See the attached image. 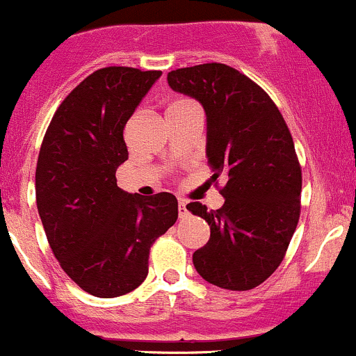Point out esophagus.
<instances>
[{"label":"esophagus","instance_id":"esophagus-1","mask_svg":"<svg viewBox=\"0 0 356 356\" xmlns=\"http://www.w3.org/2000/svg\"><path fill=\"white\" fill-rule=\"evenodd\" d=\"M178 214L179 218H185L186 214H188V211H186V202L183 199L178 200Z\"/></svg>","mask_w":356,"mask_h":356}]
</instances>
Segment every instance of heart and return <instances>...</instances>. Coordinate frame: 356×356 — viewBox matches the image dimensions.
<instances>
[{
    "instance_id": "heart-1",
    "label": "heart",
    "mask_w": 356,
    "mask_h": 356,
    "mask_svg": "<svg viewBox=\"0 0 356 356\" xmlns=\"http://www.w3.org/2000/svg\"><path fill=\"white\" fill-rule=\"evenodd\" d=\"M178 104H181V102H178Z\"/></svg>"
}]
</instances>
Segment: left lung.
Listing matches in <instances>:
<instances>
[{"label": "left lung", "instance_id": "obj_1", "mask_svg": "<svg viewBox=\"0 0 356 356\" xmlns=\"http://www.w3.org/2000/svg\"><path fill=\"white\" fill-rule=\"evenodd\" d=\"M168 84L202 105L207 163L214 179H227L220 209L186 206L211 228L193 266L221 289H254L282 263L301 211V168L289 128L272 98L225 63L171 70Z\"/></svg>", "mask_w": 356, "mask_h": 356}]
</instances>
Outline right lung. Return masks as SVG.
<instances>
[{"mask_svg":"<svg viewBox=\"0 0 356 356\" xmlns=\"http://www.w3.org/2000/svg\"><path fill=\"white\" fill-rule=\"evenodd\" d=\"M161 70L98 69L60 104L41 145L36 202L63 272L97 298H118L149 273V251L178 218L173 193L118 186L124 126Z\"/></svg>","mask_w":356,"mask_h":356,"instance_id":"obj_1","label":"right lung"}]
</instances>
